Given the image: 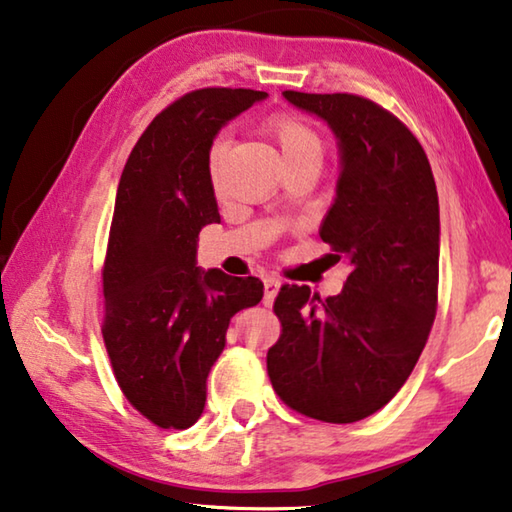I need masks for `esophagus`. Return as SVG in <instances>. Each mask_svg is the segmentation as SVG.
<instances>
[{
    "label": "esophagus",
    "mask_w": 512,
    "mask_h": 512,
    "mask_svg": "<svg viewBox=\"0 0 512 512\" xmlns=\"http://www.w3.org/2000/svg\"><path fill=\"white\" fill-rule=\"evenodd\" d=\"M263 286H265V304H272L274 297L279 293V286L281 281L277 277H265L263 279Z\"/></svg>",
    "instance_id": "obj_1"
}]
</instances>
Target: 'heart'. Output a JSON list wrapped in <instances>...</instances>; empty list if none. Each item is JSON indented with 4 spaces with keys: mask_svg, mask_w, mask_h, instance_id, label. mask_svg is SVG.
<instances>
[{
    "mask_svg": "<svg viewBox=\"0 0 512 512\" xmlns=\"http://www.w3.org/2000/svg\"><path fill=\"white\" fill-rule=\"evenodd\" d=\"M263 130L265 135L277 144L283 164H295V162L320 164L322 148H325V144H322V137L318 135V130L306 121H302L300 116L277 112L267 116L263 123ZM224 153H226L224 141H215L208 157V169H210L212 180H217L219 176V167H222Z\"/></svg>",
    "mask_w": 512,
    "mask_h": 512,
    "instance_id": "heart-1",
    "label": "heart"
}]
</instances>
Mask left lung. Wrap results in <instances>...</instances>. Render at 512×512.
I'll return each instance as SVG.
<instances>
[{
  "mask_svg": "<svg viewBox=\"0 0 512 512\" xmlns=\"http://www.w3.org/2000/svg\"><path fill=\"white\" fill-rule=\"evenodd\" d=\"M338 137L341 176L320 238L348 256L336 297L281 286L279 341L267 375L290 410L355 423L396 396L437 313L439 201L430 162L407 125L355 93L283 91Z\"/></svg>",
  "mask_w": 512,
  "mask_h": 512,
  "instance_id": "8db88e82",
  "label": "left lung"
}]
</instances>
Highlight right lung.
I'll return each instance as SVG.
<instances>
[{"mask_svg":"<svg viewBox=\"0 0 512 512\" xmlns=\"http://www.w3.org/2000/svg\"><path fill=\"white\" fill-rule=\"evenodd\" d=\"M265 96L224 86L185 93L144 130L119 180L102 265V338L123 396L157 428L199 421L231 318L263 297L256 277L201 272L196 240L219 222L212 139Z\"/></svg>","mask_w":512,"mask_h":512,"instance_id":"obj_1","label":"right lung"}]
</instances>
